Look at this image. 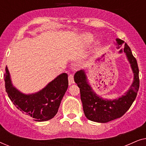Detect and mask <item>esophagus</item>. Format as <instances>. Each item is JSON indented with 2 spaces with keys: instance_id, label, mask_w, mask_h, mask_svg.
Wrapping results in <instances>:
<instances>
[{
  "instance_id": "obj_1",
  "label": "esophagus",
  "mask_w": 146,
  "mask_h": 146,
  "mask_svg": "<svg viewBox=\"0 0 146 146\" xmlns=\"http://www.w3.org/2000/svg\"><path fill=\"white\" fill-rule=\"evenodd\" d=\"M68 82L70 84L74 83V75L72 74H70L68 76Z\"/></svg>"
}]
</instances>
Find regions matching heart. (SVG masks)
Masks as SVG:
<instances>
[{
    "label": "heart",
    "instance_id": "heart-1",
    "mask_svg": "<svg viewBox=\"0 0 146 146\" xmlns=\"http://www.w3.org/2000/svg\"><path fill=\"white\" fill-rule=\"evenodd\" d=\"M92 40H93V38L92 36H90V35H86L85 36V40L88 44H90V42H92Z\"/></svg>",
    "mask_w": 146,
    "mask_h": 146
}]
</instances>
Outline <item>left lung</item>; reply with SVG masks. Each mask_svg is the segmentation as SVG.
Segmentation results:
<instances>
[{
  "label": "left lung",
  "mask_w": 146,
  "mask_h": 146,
  "mask_svg": "<svg viewBox=\"0 0 146 146\" xmlns=\"http://www.w3.org/2000/svg\"><path fill=\"white\" fill-rule=\"evenodd\" d=\"M116 41L119 46L117 48L123 44V50L126 54L134 74V80L132 85L124 96L113 100H105L92 91L87 82L84 72L78 71L74 75V82L77 84L80 92L84 112L86 117L91 121L106 123L119 118L128 110L137 96L139 87V68L137 60L126 42L119 38H117ZM121 52H122L121 50Z\"/></svg>",
  "instance_id": "obj_1"
}]
</instances>
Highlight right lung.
I'll return each instance as SVG.
<instances>
[{
    "label": "right lung",
    "instance_id": "right-lung-1",
    "mask_svg": "<svg viewBox=\"0 0 146 146\" xmlns=\"http://www.w3.org/2000/svg\"><path fill=\"white\" fill-rule=\"evenodd\" d=\"M4 79L6 92L14 105L24 114L29 115L37 121H47L55 116L68 86V74L63 73L41 91L26 95L13 86L7 67L5 68Z\"/></svg>",
    "mask_w": 146,
    "mask_h": 146
}]
</instances>
